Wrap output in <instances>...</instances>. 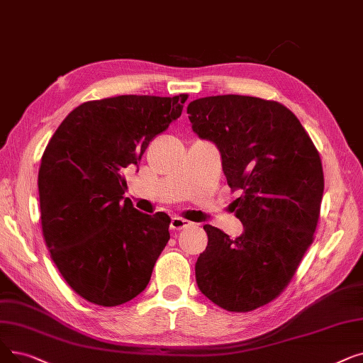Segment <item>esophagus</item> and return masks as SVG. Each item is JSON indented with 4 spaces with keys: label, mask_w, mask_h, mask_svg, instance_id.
<instances>
[{
    "label": "esophagus",
    "mask_w": 363,
    "mask_h": 363,
    "mask_svg": "<svg viewBox=\"0 0 363 363\" xmlns=\"http://www.w3.org/2000/svg\"><path fill=\"white\" fill-rule=\"evenodd\" d=\"M190 225H191L190 220H186L181 216H173L170 220V230H173V231H179V230H184Z\"/></svg>",
    "instance_id": "obj_1"
}]
</instances>
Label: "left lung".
Here are the masks:
<instances>
[{"label":"left lung","mask_w":363,"mask_h":363,"mask_svg":"<svg viewBox=\"0 0 363 363\" xmlns=\"http://www.w3.org/2000/svg\"><path fill=\"white\" fill-rule=\"evenodd\" d=\"M193 130L213 143L245 231L235 239L204 225L206 250L197 286L212 303L246 313L288 286L313 243L323 196V169L308 133L276 101L240 94L208 96L186 108Z\"/></svg>","instance_id":"left-lung-1"}]
</instances>
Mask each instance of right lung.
<instances>
[{"mask_svg": "<svg viewBox=\"0 0 363 363\" xmlns=\"http://www.w3.org/2000/svg\"><path fill=\"white\" fill-rule=\"evenodd\" d=\"M188 94L89 101L60 123L38 170L41 227L62 277L87 299L116 307L143 292L170 239V218L123 197L124 170L181 117Z\"/></svg>", "mask_w": 363, "mask_h": 363, "instance_id": "add662e5", "label": "right lung"}]
</instances>
